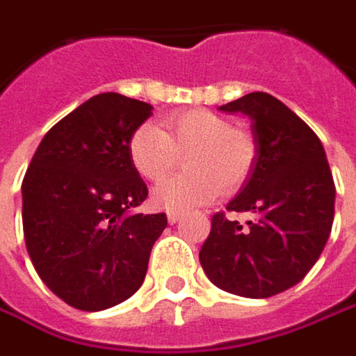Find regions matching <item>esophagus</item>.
I'll return each instance as SVG.
<instances>
[{"label": "esophagus", "instance_id": "34e87169", "mask_svg": "<svg viewBox=\"0 0 356 356\" xmlns=\"http://www.w3.org/2000/svg\"><path fill=\"white\" fill-rule=\"evenodd\" d=\"M179 220H181V214H179V212H168L169 224H177Z\"/></svg>", "mask_w": 356, "mask_h": 356}]
</instances>
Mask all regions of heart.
<instances>
[{"instance_id":"b5f03b06","label":"heart","mask_w":356,"mask_h":356,"mask_svg":"<svg viewBox=\"0 0 356 356\" xmlns=\"http://www.w3.org/2000/svg\"><path fill=\"white\" fill-rule=\"evenodd\" d=\"M185 156L187 173L154 188V204L171 212L207 204L224 191L236 193L251 175L257 147L228 118L207 108L169 113L156 124H140L128 140V158L146 181H161Z\"/></svg>"}]
</instances>
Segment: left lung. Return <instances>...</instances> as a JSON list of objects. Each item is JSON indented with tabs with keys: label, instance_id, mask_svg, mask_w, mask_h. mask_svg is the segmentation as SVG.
Listing matches in <instances>:
<instances>
[{
	"label": "left lung",
	"instance_id": "left-lung-1",
	"mask_svg": "<svg viewBox=\"0 0 356 356\" xmlns=\"http://www.w3.org/2000/svg\"><path fill=\"white\" fill-rule=\"evenodd\" d=\"M220 111L251 118L257 156L226 210L257 218L241 226L216 212L198 259L218 289L269 298L298 284L327 243L335 214L330 163L316 132L269 93H248Z\"/></svg>",
	"mask_w": 356,
	"mask_h": 356
}]
</instances>
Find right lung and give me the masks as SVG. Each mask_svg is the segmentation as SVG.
Wrapping results in <instances>:
<instances>
[{"label":"right lung","instance_id":"obj_1","mask_svg":"<svg viewBox=\"0 0 356 356\" xmlns=\"http://www.w3.org/2000/svg\"><path fill=\"white\" fill-rule=\"evenodd\" d=\"M152 105L91 97L46 132L23 179V232L38 277L66 304L107 310L136 292L168 216L136 214L146 183L128 140Z\"/></svg>","mask_w":356,"mask_h":356}]
</instances>
